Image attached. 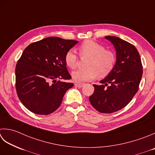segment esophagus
<instances>
[{
  "label": "esophagus",
  "instance_id": "1",
  "mask_svg": "<svg viewBox=\"0 0 155 155\" xmlns=\"http://www.w3.org/2000/svg\"><path fill=\"white\" fill-rule=\"evenodd\" d=\"M74 85H75L76 87H78V88H81V87H83V85H84V83H76L74 84Z\"/></svg>",
  "mask_w": 155,
  "mask_h": 155
}]
</instances>
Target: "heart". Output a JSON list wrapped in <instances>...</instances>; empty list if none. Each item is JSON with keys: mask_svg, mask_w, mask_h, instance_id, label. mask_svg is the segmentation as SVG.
Masks as SVG:
<instances>
[{"mask_svg": "<svg viewBox=\"0 0 155 155\" xmlns=\"http://www.w3.org/2000/svg\"><path fill=\"white\" fill-rule=\"evenodd\" d=\"M82 56H90L87 64V68L77 70L72 72V78L76 82L93 80L97 76L104 78L112 71L116 61L113 51L107 50L102 45L91 39L84 41L79 46ZM66 64L74 69L78 65V57L74 50H69L64 56Z\"/></svg>", "mask_w": 155, "mask_h": 155, "instance_id": "heart-1", "label": "heart"}]
</instances>
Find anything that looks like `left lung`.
Returning a JSON list of instances; mask_svg holds the SVG:
<instances>
[{
    "instance_id": "1",
    "label": "left lung",
    "mask_w": 155,
    "mask_h": 155,
    "mask_svg": "<svg viewBox=\"0 0 155 155\" xmlns=\"http://www.w3.org/2000/svg\"><path fill=\"white\" fill-rule=\"evenodd\" d=\"M116 51L114 68L107 77L93 84L95 91L89 97L91 104L96 110L111 114L128 105L138 90L142 66L134 45L116 36H105Z\"/></svg>"
}]
</instances>
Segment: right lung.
I'll use <instances>...</instances> for the list:
<instances>
[{
	"label": "right lung",
	"instance_id": "right-lung-1",
	"mask_svg": "<svg viewBox=\"0 0 155 155\" xmlns=\"http://www.w3.org/2000/svg\"><path fill=\"white\" fill-rule=\"evenodd\" d=\"M78 41L49 37L29 44L15 68L17 95L24 106L36 114L56 111L73 83L64 56Z\"/></svg>",
	"mask_w": 155,
	"mask_h": 155
}]
</instances>
